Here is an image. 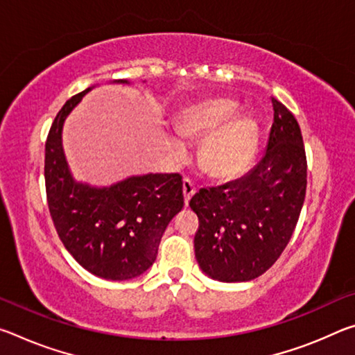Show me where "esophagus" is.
<instances>
[{"instance_id": "obj_1", "label": "esophagus", "mask_w": 355, "mask_h": 355, "mask_svg": "<svg viewBox=\"0 0 355 355\" xmlns=\"http://www.w3.org/2000/svg\"><path fill=\"white\" fill-rule=\"evenodd\" d=\"M194 194H196V186L192 184L191 180L184 178L183 180V196H184V203H186V205H188L189 200H191V197L194 196Z\"/></svg>"}]
</instances>
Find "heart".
Masks as SVG:
<instances>
[{
  "mask_svg": "<svg viewBox=\"0 0 355 355\" xmlns=\"http://www.w3.org/2000/svg\"><path fill=\"white\" fill-rule=\"evenodd\" d=\"M236 112V101L216 97L184 106L175 119V130L183 139H204L197 164L205 175L218 182L244 175L258 152L257 122L245 116L235 117ZM171 146L177 155L184 153V144L178 137H171Z\"/></svg>",
  "mask_w": 355,
  "mask_h": 355,
  "instance_id": "heart-1",
  "label": "heart"
}]
</instances>
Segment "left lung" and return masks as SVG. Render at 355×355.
Returning <instances> with one entry per match:
<instances>
[{"instance_id": "left-lung-1", "label": "left lung", "mask_w": 355, "mask_h": 355, "mask_svg": "<svg viewBox=\"0 0 355 355\" xmlns=\"http://www.w3.org/2000/svg\"><path fill=\"white\" fill-rule=\"evenodd\" d=\"M266 152L235 182L200 189L189 207L199 218L197 263L219 282H249L277 261L297 224L307 189V159L297 120L272 98Z\"/></svg>"}]
</instances>
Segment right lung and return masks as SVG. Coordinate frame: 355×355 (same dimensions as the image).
<instances>
[{
	"instance_id": "right-lung-1",
	"label": "right lung",
	"mask_w": 355,
	"mask_h": 355,
	"mask_svg": "<svg viewBox=\"0 0 355 355\" xmlns=\"http://www.w3.org/2000/svg\"><path fill=\"white\" fill-rule=\"evenodd\" d=\"M112 83L130 84L128 80ZM92 89L71 97L48 133V208L65 249L84 269L106 280H130L155 263L166 227L184 205L183 183L178 173L131 175L110 186L75 180L64 153L62 128Z\"/></svg>"
}]
</instances>
